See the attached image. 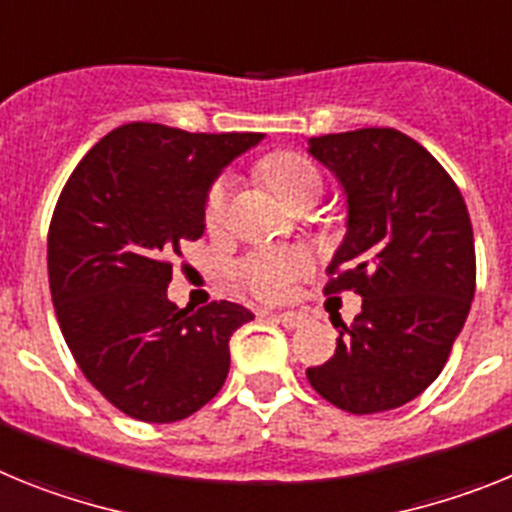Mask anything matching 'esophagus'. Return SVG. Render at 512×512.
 <instances>
[{"mask_svg":"<svg viewBox=\"0 0 512 512\" xmlns=\"http://www.w3.org/2000/svg\"><path fill=\"white\" fill-rule=\"evenodd\" d=\"M262 314L273 319V322L283 324L286 330H296V327H304V322H306L304 314H296V311H283V314H273V311H262Z\"/></svg>","mask_w":512,"mask_h":512,"instance_id":"esophagus-1","label":"esophagus"}]
</instances>
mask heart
Returning a JSON list of instances; mask_svg holds the SVG:
<instances>
[{
	"instance_id": "1",
	"label": "heart",
	"mask_w": 512,
	"mask_h": 512,
	"mask_svg": "<svg viewBox=\"0 0 512 512\" xmlns=\"http://www.w3.org/2000/svg\"><path fill=\"white\" fill-rule=\"evenodd\" d=\"M260 175L291 208L311 206L322 195V172L299 151H275L265 157L260 164ZM229 195V177H216L203 203V216L211 229L224 224ZM306 270H309V257L299 250H257L237 265L239 281L265 301L286 299L296 278H301Z\"/></svg>"
}]
</instances>
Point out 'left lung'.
<instances>
[{
    "mask_svg": "<svg viewBox=\"0 0 512 512\" xmlns=\"http://www.w3.org/2000/svg\"><path fill=\"white\" fill-rule=\"evenodd\" d=\"M348 201L327 296L355 291L361 314L340 322L337 350L306 368L319 397L353 415L397 410L448 361L477 286L474 231L461 190L438 159L394 128L309 139Z\"/></svg>",
    "mask_w": 512,
    "mask_h": 512,
    "instance_id": "left-lung-1",
    "label": "left lung"
}]
</instances>
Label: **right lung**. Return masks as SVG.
Instances as JSON below:
<instances>
[{"mask_svg": "<svg viewBox=\"0 0 512 512\" xmlns=\"http://www.w3.org/2000/svg\"><path fill=\"white\" fill-rule=\"evenodd\" d=\"M262 133H188L126 123L71 172L48 229V283L61 335L92 386L141 422H175L224 386L229 337L255 319L231 301L180 309L172 260L203 237V203Z\"/></svg>", "mask_w": 512, "mask_h": 512, "instance_id": "right-lung-1", "label": "right lung"}]
</instances>
